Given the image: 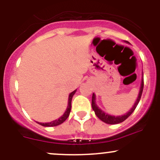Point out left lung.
I'll list each match as a JSON object with an SVG mask.
<instances>
[{"instance_id":"1","label":"left lung","mask_w":160,"mask_h":160,"mask_svg":"<svg viewBox=\"0 0 160 160\" xmlns=\"http://www.w3.org/2000/svg\"><path fill=\"white\" fill-rule=\"evenodd\" d=\"M143 89H144V79H142V81H141V89H140V92H139L138 96V98L135 102V104L132 109L130 110L128 113H126V114L122 115V116H119V117H115V116H111L108 114V113H104L100 109V108H98V106L96 105L95 104V95L94 93L92 94V108L93 111H95V115L100 119L101 120L103 121L104 122L108 124H117L120 123V122H123L124 120H126V119L129 117L132 113H133V111H135V109L136 108L138 104L139 103V101H140L141 95H142V92H143Z\"/></svg>"}]
</instances>
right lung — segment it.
<instances>
[{
	"label": "right lung",
	"mask_w": 160,
	"mask_h": 160,
	"mask_svg": "<svg viewBox=\"0 0 160 160\" xmlns=\"http://www.w3.org/2000/svg\"><path fill=\"white\" fill-rule=\"evenodd\" d=\"M77 90H74L71 93V94L69 95V97H68V108L67 109H66V111L65 112V113H64L63 115L60 118H58V120H56L54 121H52V122H47V123H42V122H38V123H39L40 125H41V126H58V125L62 124V122H65V121L67 120L68 117H69V114H70V112H71V100H72V97L73 95H74V93L76 92Z\"/></svg>",
	"instance_id": "right-lung-1"
}]
</instances>
